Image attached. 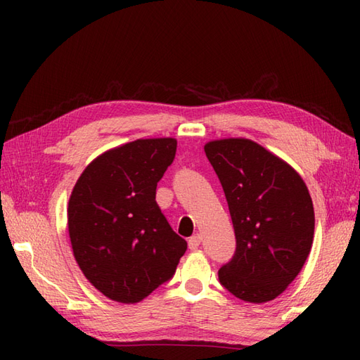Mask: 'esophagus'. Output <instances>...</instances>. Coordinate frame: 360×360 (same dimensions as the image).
Wrapping results in <instances>:
<instances>
[{"label": "esophagus", "instance_id": "obj_1", "mask_svg": "<svg viewBox=\"0 0 360 360\" xmlns=\"http://www.w3.org/2000/svg\"><path fill=\"white\" fill-rule=\"evenodd\" d=\"M200 244H201V235H193L192 238L188 240V249L190 250H196L198 248H200Z\"/></svg>", "mask_w": 360, "mask_h": 360}]
</instances>
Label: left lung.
I'll return each instance as SVG.
<instances>
[{
  "mask_svg": "<svg viewBox=\"0 0 360 360\" xmlns=\"http://www.w3.org/2000/svg\"><path fill=\"white\" fill-rule=\"evenodd\" d=\"M223 186L236 250L218 271L229 292L249 303L277 298L297 277L314 240V207L292 167L262 145L244 139L204 145Z\"/></svg>",
  "mask_w": 360,
  "mask_h": 360,
  "instance_id": "left-lung-1",
  "label": "left lung"
}]
</instances>
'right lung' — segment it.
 <instances>
[{"mask_svg": "<svg viewBox=\"0 0 360 360\" xmlns=\"http://www.w3.org/2000/svg\"><path fill=\"white\" fill-rule=\"evenodd\" d=\"M176 139H137L102 153L75 182L68 202L74 258L97 290L137 303L170 280L187 241L156 204V187Z\"/></svg>", "mask_w": 360, "mask_h": 360, "instance_id": "1", "label": "right lung"}]
</instances>
